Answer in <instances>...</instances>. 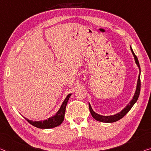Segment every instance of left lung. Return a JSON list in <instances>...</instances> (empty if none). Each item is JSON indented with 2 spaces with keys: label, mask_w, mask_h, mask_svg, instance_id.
<instances>
[{
  "label": "left lung",
  "mask_w": 151,
  "mask_h": 151,
  "mask_svg": "<svg viewBox=\"0 0 151 151\" xmlns=\"http://www.w3.org/2000/svg\"><path fill=\"white\" fill-rule=\"evenodd\" d=\"M130 49L131 51L132 52V54L134 55V59H135V62L136 65H137L139 70H140V64H139L138 62V59L136 55L134 54V52L132 50V47L130 46ZM140 74H139L138 76V80L137 82V86H136V90L135 92V94H134V96L133 97V99H132V101L129 102L128 105H127L126 107H125L124 109H123L121 112L117 113V114L113 115H109V116H104V115H101L98 114V113H95L94 111L92 110V109L91 107V105H90L89 103V109L90 111V113L92 117H93L94 119H95L97 121L99 122H105V123H113V122H115L118 121V120L121 119L122 117H124L125 115H126L128 111L131 109L132 106L136 103L137 100L139 97V95H140Z\"/></svg>",
  "instance_id": "1"
}]
</instances>
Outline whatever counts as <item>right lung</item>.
<instances>
[{
    "instance_id": "right-lung-1",
    "label": "right lung",
    "mask_w": 151,
    "mask_h": 151,
    "mask_svg": "<svg viewBox=\"0 0 151 151\" xmlns=\"http://www.w3.org/2000/svg\"><path fill=\"white\" fill-rule=\"evenodd\" d=\"M71 94H68L65 99L64 100L63 103H62V105L60 107L59 110L57 111V113L52 117H50L48 118L47 119L45 120H42V121H32V120H29L25 118V119L30 124H32V126L34 127H38V128L40 129H49L52 128V127H55L57 126H59V125L62 124V122L64 120V116L65 113V109L69 99V97L71 96Z\"/></svg>"
}]
</instances>
